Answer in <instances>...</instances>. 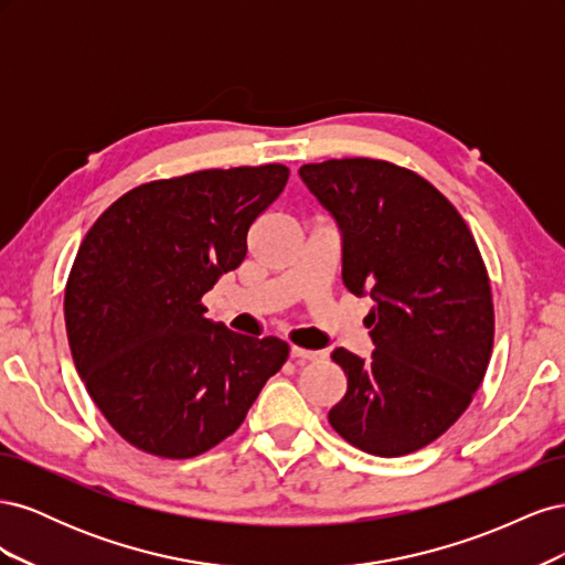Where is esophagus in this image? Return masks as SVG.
Here are the masks:
<instances>
[{
    "instance_id": "1",
    "label": "esophagus",
    "mask_w": 565,
    "mask_h": 565,
    "mask_svg": "<svg viewBox=\"0 0 565 565\" xmlns=\"http://www.w3.org/2000/svg\"><path fill=\"white\" fill-rule=\"evenodd\" d=\"M292 358L295 361H322L324 353L322 351H309V349H299V347H292Z\"/></svg>"
}]
</instances>
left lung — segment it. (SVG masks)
<instances>
[{
    "label": "left lung",
    "instance_id": "obj_1",
    "mask_svg": "<svg viewBox=\"0 0 565 565\" xmlns=\"http://www.w3.org/2000/svg\"><path fill=\"white\" fill-rule=\"evenodd\" d=\"M341 231V278L370 295L374 351L334 349L349 388L332 429L377 457L446 434L481 386L492 353L488 270L452 202L405 167L344 158L299 169Z\"/></svg>",
    "mask_w": 565,
    "mask_h": 565
}]
</instances>
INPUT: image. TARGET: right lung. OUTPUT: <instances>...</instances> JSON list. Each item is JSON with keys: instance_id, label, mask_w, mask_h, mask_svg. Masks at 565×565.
<instances>
[{"instance_id": "right-lung-1", "label": "right lung", "mask_w": 565, "mask_h": 565, "mask_svg": "<svg viewBox=\"0 0 565 565\" xmlns=\"http://www.w3.org/2000/svg\"><path fill=\"white\" fill-rule=\"evenodd\" d=\"M285 164L204 169L143 183L84 235L65 330L92 401L134 448L207 452L247 417L289 355L204 318L202 297L243 264L247 231L278 200Z\"/></svg>"}]
</instances>
